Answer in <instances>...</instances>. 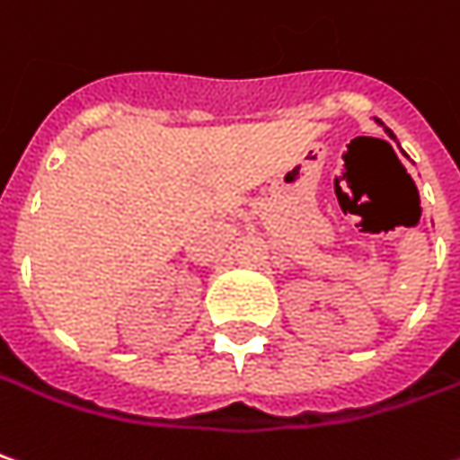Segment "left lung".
I'll return each instance as SVG.
<instances>
[{"label":"left lung","instance_id":"8db88e82","mask_svg":"<svg viewBox=\"0 0 460 460\" xmlns=\"http://www.w3.org/2000/svg\"><path fill=\"white\" fill-rule=\"evenodd\" d=\"M387 133H390V130H387ZM390 138H395V136H393V133H390Z\"/></svg>","mask_w":460,"mask_h":460}]
</instances>
